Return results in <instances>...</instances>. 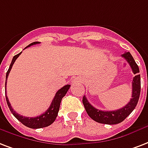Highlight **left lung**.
Returning a JSON list of instances; mask_svg holds the SVG:
<instances>
[{"label": "left lung", "instance_id": "8db88e82", "mask_svg": "<svg viewBox=\"0 0 148 148\" xmlns=\"http://www.w3.org/2000/svg\"><path fill=\"white\" fill-rule=\"evenodd\" d=\"M122 57H123L127 60L131 67L134 74H136V76L134 77L132 82V99L130 100L127 106L114 111H102L92 106L84 95L82 99L84 109L88 115L93 120L100 123L112 125L121 123L135 109L139 100L140 94V75L138 74L140 72L139 67L130 52H126L125 53L122 54Z\"/></svg>", "mask_w": 148, "mask_h": 148}]
</instances>
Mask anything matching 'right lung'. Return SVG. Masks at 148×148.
<instances>
[{
    "label": "right lung",
    "instance_id": "obj_1",
    "mask_svg": "<svg viewBox=\"0 0 148 148\" xmlns=\"http://www.w3.org/2000/svg\"><path fill=\"white\" fill-rule=\"evenodd\" d=\"M40 43L39 42H32L31 44H29V46H27L25 49H26L28 47H31L32 45H36V44ZM21 53H19L18 54H17L13 57L12 59V61H11V64H10V66H9L8 70L6 73V82H5V85H6L7 83V79H8V74L11 71V69L13 64L15 62V60H17V58L20 56V54ZM71 85L70 84H66L65 86H64L63 88L60 89L59 91H57V92L55 95L53 101H52L51 104H50V106L49 107V109H47V111L45 112L44 113H42V115L36 117H25L23 116H21L19 115L18 113H17L16 112L14 111V109H12L10 102H9V100L8 99V97L6 95V101L7 103H8V106L9 109H10V111L11 112V113L13 114L15 118H16L18 120L21 122V123L24 124L25 126L29 127V128H32V129H39V128H42V127H47L49 125H51L56 119L57 115H58V112H59L60 109V102H61L62 99L65 96V95L66 94L67 91L69 90Z\"/></svg>",
    "mask_w": 148,
    "mask_h": 148
}]
</instances>
